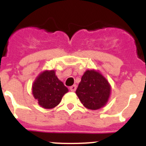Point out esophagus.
<instances>
[{
  "label": "esophagus",
  "instance_id": "esophagus-1",
  "mask_svg": "<svg viewBox=\"0 0 146 146\" xmlns=\"http://www.w3.org/2000/svg\"><path fill=\"white\" fill-rule=\"evenodd\" d=\"M69 88H70L71 91H75L76 89H77V86H76V85H73V86H71Z\"/></svg>",
  "mask_w": 146,
  "mask_h": 146
}]
</instances>
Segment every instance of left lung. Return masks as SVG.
<instances>
[{"label": "left lung", "mask_w": 146, "mask_h": 146, "mask_svg": "<svg viewBox=\"0 0 146 146\" xmlns=\"http://www.w3.org/2000/svg\"><path fill=\"white\" fill-rule=\"evenodd\" d=\"M111 87L107 79L96 70H87L76 90L82 104L89 110H99L108 102Z\"/></svg>", "instance_id": "8db88e82"}]
</instances>
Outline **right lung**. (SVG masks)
Here are the masks:
<instances>
[{
  "label": "right lung",
  "mask_w": 146,
  "mask_h": 146,
  "mask_svg": "<svg viewBox=\"0 0 146 146\" xmlns=\"http://www.w3.org/2000/svg\"><path fill=\"white\" fill-rule=\"evenodd\" d=\"M68 91V88L55 75L54 70L42 72L32 86L33 96L40 106L45 109H52L57 106Z\"/></svg>",
  "instance_id": "right-lung-1"
}]
</instances>
